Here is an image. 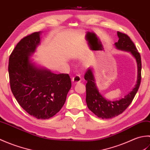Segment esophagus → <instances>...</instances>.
<instances>
[{
    "label": "esophagus",
    "mask_w": 150,
    "mask_h": 150,
    "mask_svg": "<svg viewBox=\"0 0 150 150\" xmlns=\"http://www.w3.org/2000/svg\"><path fill=\"white\" fill-rule=\"evenodd\" d=\"M81 81H82V79L81 77V75H79V74L75 75L72 79V82H73V83H74V84L78 83V82H80Z\"/></svg>",
    "instance_id": "1"
}]
</instances>
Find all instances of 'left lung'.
<instances>
[{
	"mask_svg": "<svg viewBox=\"0 0 150 150\" xmlns=\"http://www.w3.org/2000/svg\"><path fill=\"white\" fill-rule=\"evenodd\" d=\"M117 35L119 40L115 43V47L119 50L130 52L136 59L138 67L137 82L133 90L124 98L111 102L106 100L100 95L95 84L93 72L91 69H87L84 75L85 80L87 81L86 85V101L90 110L101 119H111L122 113L132 103L141 84L142 64L140 53L128 35L120 31L117 32Z\"/></svg>",
	"mask_w": 150,
	"mask_h": 150,
	"instance_id": "obj_1",
	"label": "left lung"
}]
</instances>
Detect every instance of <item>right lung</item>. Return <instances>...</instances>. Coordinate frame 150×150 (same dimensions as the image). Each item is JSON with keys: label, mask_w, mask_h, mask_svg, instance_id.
Listing matches in <instances>:
<instances>
[{"label": "right lung", "mask_w": 150, "mask_h": 150, "mask_svg": "<svg viewBox=\"0 0 150 150\" xmlns=\"http://www.w3.org/2000/svg\"><path fill=\"white\" fill-rule=\"evenodd\" d=\"M40 32L24 37L13 50L9 59V83L19 105L38 119H47L61 110L71 87L68 74H55L39 69L30 56L40 43Z\"/></svg>", "instance_id": "right-lung-1"}]
</instances>
